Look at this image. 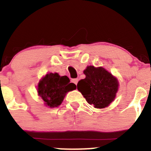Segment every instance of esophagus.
<instances>
[{
	"mask_svg": "<svg viewBox=\"0 0 151 151\" xmlns=\"http://www.w3.org/2000/svg\"><path fill=\"white\" fill-rule=\"evenodd\" d=\"M71 81H72V83H74V84L75 85H77V83H78V79H73L72 80H71Z\"/></svg>",
	"mask_w": 151,
	"mask_h": 151,
	"instance_id": "34e87169",
	"label": "esophagus"
}]
</instances>
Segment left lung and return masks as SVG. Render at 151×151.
<instances>
[{"label":"left lung","instance_id":"left-lung-1","mask_svg":"<svg viewBox=\"0 0 151 151\" xmlns=\"http://www.w3.org/2000/svg\"><path fill=\"white\" fill-rule=\"evenodd\" d=\"M85 78L77 83V89L88 104L95 108H105L114 101L118 90V80L103 67L87 66Z\"/></svg>","mask_w":151,"mask_h":151}]
</instances>
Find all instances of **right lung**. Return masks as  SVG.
<instances>
[{"label": "right lung", "instance_id": "1", "mask_svg": "<svg viewBox=\"0 0 151 151\" xmlns=\"http://www.w3.org/2000/svg\"><path fill=\"white\" fill-rule=\"evenodd\" d=\"M76 88V85L70 83L67 76L61 77L58 73H49L39 81L37 91L45 105L53 108L61 104L66 93Z\"/></svg>", "mask_w": 151, "mask_h": 151}]
</instances>
